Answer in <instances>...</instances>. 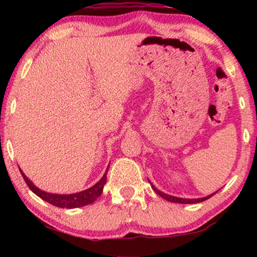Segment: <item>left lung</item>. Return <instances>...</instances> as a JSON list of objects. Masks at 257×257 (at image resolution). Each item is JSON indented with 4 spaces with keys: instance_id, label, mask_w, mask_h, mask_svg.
Segmentation results:
<instances>
[{
    "instance_id": "1",
    "label": "left lung",
    "mask_w": 257,
    "mask_h": 257,
    "mask_svg": "<svg viewBox=\"0 0 257 257\" xmlns=\"http://www.w3.org/2000/svg\"><path fill=\"white\" fill-rule=\"evenodd\" d=\"M152 185V184H151ZM152 188L154 189V191L156 194H159L161 197H163L164 199H167V201H169V202H173V203H181V204H195V203H201V202H204V201H206V199H208L210 197H212L213 195L214 194H212V195H208V196H206V197H203V198H194V199H189V198H180V197H175V196H171V195H168V194H164V193H162V191H160L159 189H156L155 187L152 185Z\"/></svg>"
}]
</instances>
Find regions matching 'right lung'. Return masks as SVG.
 <instances>
[{
	"mask_svg": "<svg viewBox=\"0 0 257 257\" xmlns=\"http://www.w3.org/2000/svg\"><path fill=\"white\" fill-rule=\"evenodd\" d=\"M20 170V169H19ZM108 170V168H107ZM107 170L104 173L102 179L99 180L96 185H94L90 188L86 189L84 191H80V193L76 194H70V195H58V194H50L45 193L41 189H38L36 186H35L32 181H30L27 177L24 175V172L20 170L21 175H23L26 184L29 187V189L37 195L38 197L44 199L45 202L52 204V205L62 207V208H75V207H81L85 205H88V204H92L95 199L101 196L103 187L106 182V173Z\"/></svg>",
	"mask_w": 257,
	"mask_h": 257,
	"instance_id": "obj_1",
	"label": "right lung"
}]
</instances>
